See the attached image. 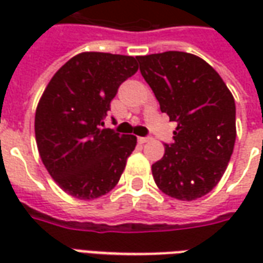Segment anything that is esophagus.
Here are the masks:
<instances>
[{"mask_svg": "<svg viewBox=\"0 0 263 263\" xmlns=\"http://www.w3.org/2000/svg\"><path fill=\"white\" fill-rule=\"evenodd\" d=\"M149 141H151V138H149V137H139V138H138V142H139V143H146V142H149Z\"/></svg>", "mask_w": 263, "mask_h": 263, "instance_id": "1", "label": "esophagus"}]
</instances>
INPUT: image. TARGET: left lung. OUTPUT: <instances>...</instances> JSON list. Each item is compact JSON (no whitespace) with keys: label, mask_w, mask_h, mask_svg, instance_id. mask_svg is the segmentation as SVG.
<instances>
[{"label":"left lung","mask_w":263,"mask_h":263,"mask_svg":"<svg viewBox=\"0 0 263 263\" xmlns=\"http://www.w3.org/2000/svg\"><path fill=\"white\" fill-rule=\"evenodd\" d=\"M141 74L159 101L160 111L176 121L173 142L152 165L156 186L167 196L192 201L210 193L231 159L235 101L220 74L186 52L138 56Z\"/></svg>","instance_id":"1"}]
</instances>
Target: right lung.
<instances>
[{"mask_svg": "<svg viewBox=\"0 0 263 263\" xmlns=\"http://www.w3.org/2000/svg\"><path fill=\"white\" fill-rule=\"evenodd\" d=\"M137 58L84 52L49 81L35 114V137L49 175L80 200L101 197L117 186L137 137L105 128L103 120Z\"/></svg>", "mask_w": 263, "mask_h": 263, "instance_id": "right-lung-1", "label": "right lung"}]
</instances>
